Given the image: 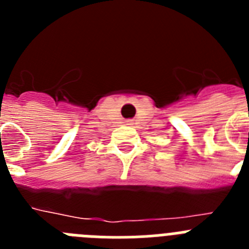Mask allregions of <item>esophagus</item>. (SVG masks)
Returning a JSON list of instances; mask_svg holds the SVG:
<instances>
[{
	"mask_svg": "<svg viewBox=\"0 0 249 249\" xmlns=\"http://www.w3.org/2000/svg\"><path fill=\"white\" fill-rule=\"evenodd\" d=\"M126 122H127V124H132V123H133V121H132V120H127Z\"/></svg>",
	"mask_w": 249,
	"mask_h": 249,
	"instance_id": "1",
	"label": "esophagus"
}]
</instances>
